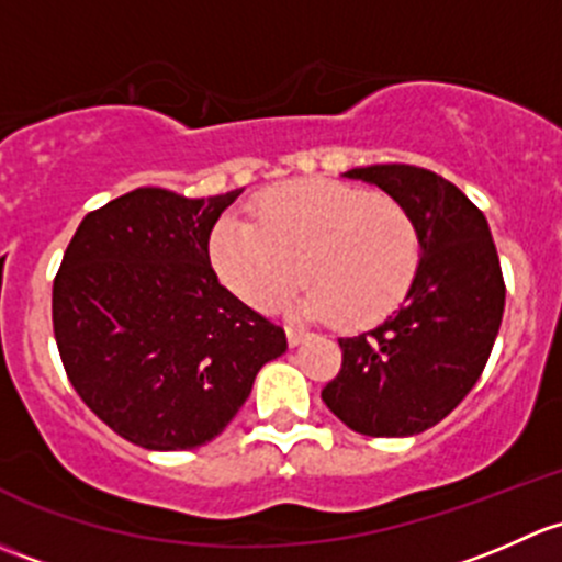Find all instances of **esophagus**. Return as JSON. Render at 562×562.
<instances>
[{
  "mask_svg": "<svg viewBox=\"0 0 562 562\" xmlns=\"http://www.w3.org/2000/svg\"><path fill=\"white\" fill-rule=\"evenodd\" d=\"M305 329H297V327H286V340H289V346H300L305 340Z\"/></svg>",
  "mask_w": 562,
  "mask_h": 562,
  "instance_id": "obj_1",
  "label": "esophagus"
}]
</instances>
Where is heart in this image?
I'll return each instance as SVG.
<instances>
[{
  "label": "heart",
  "mask_w": 562,
  "mask_h": 562,
  "mask_svg": "<svg viewBox=\"0 0 562 562\" xmlns=\"http://www.w3.org/2000/svg\"><path fill=\"white\" fill-rule=\"evenodd\" d=\"M207 257L224 286L254 308H273L300 279L297 314L357 329L386 319L408 297L422 238L408 207L392 196L294 181L262 194L254 222L222 218Z\"/></svg>",
  "instance_id": "heart-1"
}]
</instances>
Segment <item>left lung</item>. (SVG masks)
<instances>
[{"label": "left lung", "mask_w": 562, "mask_h": 562, "mask_svg": "<svg viewBox=\"0 0 562 562\" xmlns=\"http://www.w3.org/2000/svg\"><path fill=\"white\" fill-rule=\"evenodd\" d=\"M344 176L408 207L422 262L401 311L338 340L344 366L322 401L362 436H416L452 414L487 366L506 305L501 259L484 213L438 172L370 165Z\"/></svg>", "instance_id": "1"}]
</instances>
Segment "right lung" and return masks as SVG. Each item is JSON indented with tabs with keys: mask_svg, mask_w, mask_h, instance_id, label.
Here are the masks:
<instances>
[{
	"mask_svg": "<svg viewBox=\"0 0 562 562\" xmlns=\"http://www.w3.org/2000/svg\"><path fill=\"white\" fill-rule=\"evenodd\" d=\"M235 192L135 189L75 229L54 281V335L83 403L154 452L213 441L286 335L218 283L213 224Z\"/></svg>",
	"mask_w": 562,
	"mask_h": 562,
	"instance_id": "1",
	"label": "right lung"
}]
</instances>
